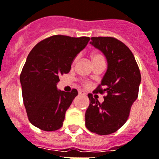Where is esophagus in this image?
Returning a JSON list of instances; mask_svg holds the SVG:
<instances>
[{
  "label": "esophagus",
  "mask_w": 159,
  "mask_h": 159,
  "mask_svg": "<svg viewBox=\"0 0 159 159\" xmlns=\"http://www.w3.org/2000/svg\"><path fill=\"white\" fill-rule=\"evenodd\" d=\"M78 94H79L80 95H85V94H86V92L83 91V90H79V91H78Z\"/></svg>",
  "instance_id": "1"
}]
</instances>
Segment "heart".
Here are the masks:
<instances>
[{"instance_id":"heart-1","label":"heart","mask_w":159,"mask_h":159,"mask_svg":"<svg viewBox=\"0 0 159 159\" xmlns=\"http://www.w3.org/2000/svg\"><path fill=\"white\" fill-rule=\"evenodd\" d=\"M76 60H77V57L74 59V61H73V62H75ZM91 60L93 62H94V61H98V60H104V59H103V57H102V55L98 54V53H93V54L91 55Z\"/></svg>"}]
</instances>
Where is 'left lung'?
<instances>
[{"label":"left lung","instance_id":"8db88e82","mask_svg":"<svg viewBox=\"0 0 159 159\" xmlns=\"http://www.w3.org/2000/svg\"><path fill=\"white\" fill-rule=\"evenodd\" d=\"M93 46L102 52L107 69L94 92L103 94L104 101L88 94L90 105L85 114L86 126L92 133L108 135L125 125L133 103L138 96L141 77L135 57L130 49L113 37H92Z\"/></svg>","mask_w":159,"mask_h":159}]
</instances>
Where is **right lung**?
<instances>
[{
	"label": "right lung",
	"instance_id": "add662e5",
	"mask_svg": "<svg viewBox=\"0 0 159 159\" xmlns=\"http://www.w3.org/2000/svg\"><path fill=\"white\" fill-rule=\"evenodd\" d=\"M89 37L53 35L37 43L28 55L20 82L29 121L43 131H55L63 125L65 112L77 95L57 90L61 75L68 73L77 55Z\"/></svg>",
	"mask_w": 159,
	"mask_h": 159
}]
</instances>
